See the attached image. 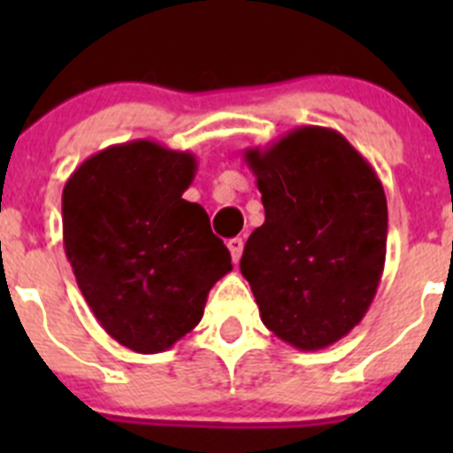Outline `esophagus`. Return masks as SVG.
<instances>
[{
    "label": "esophagus",
    "instance_id": "esophagus-1",
    "mask_svg": "<svg viewBox=\"0 0 453 453\" xmlns=\"http://www.w3.org/2000/svg\"><path fill=\"white\" fill-rule=\"evenodd\" d=\"M226 247H229L231 258H234V263H238L240 256H242V247H245V240H242V238H231L229 242H226Z\"/></svg>",
    "mask_w": 453,
    "mask_h": 453
}]
</instances>
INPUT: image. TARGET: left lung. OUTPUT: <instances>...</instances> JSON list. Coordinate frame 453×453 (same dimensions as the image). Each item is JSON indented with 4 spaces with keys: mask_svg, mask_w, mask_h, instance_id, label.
<instances>
[{
    "mask_svg": "<svg viewBox=\"0 0 453 453\" xmlns=\"http://www.w3.org/2000/svg\"><path fill=\"white\" fill-rule=\"evenodd\" d=\"M245 163L265 222L250 235L240 272L261 319L303 351L345 338L365 318L386 263L388 203L374 167L326 127H299Z\"/></svg>",
    "mask_w": 453,
    "mask_h": 453,
    "instance_id": "8db88e82",
    "label": "left lung"
}]
</instances>
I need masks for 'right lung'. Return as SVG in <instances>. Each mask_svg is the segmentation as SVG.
<instances>
[{"instance_id": "right-lung-1", "label": "right lung", "mask_w": 453, "mask_h": 453, "mask_svg": "<svg viewBox=\"0 0 453 453\" xmlns=\"http://www.w3.org/2000/svg\"><path fill=\"white\" fill-rule=\"evenodd\" d=\"M197 158L154 140L92 154L63 188V245L79 290L113 340L167 351L199 324L234 270L199 203L183 199Z\"/></svg>"}]
</instances>
